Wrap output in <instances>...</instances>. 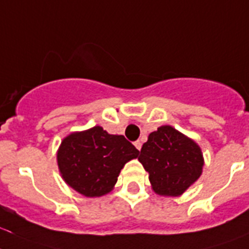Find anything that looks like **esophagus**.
I'll return each instance as SVG.
<instances>
[{
    "instance_id": "34e87169",
    "label": "esophagus",
    "mask_w": 249,
    "mask_h": 249,
    "mask_svg": "<svg viewBox=\"0 0 249 249\" xmlns=\"http://www.w3.org/2000/svg\"><path fill=\"white\" fill-rule=\"evenodd\" d=\"M135 146H136V149L137 150H141V146H142V142H141V141H140V140H137V141H135Z\"/></svg>"
}]
</instances>
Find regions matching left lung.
Masks as SVG:
<instances>
[{"label":"left lung","mask_w":249,"mask_h":249,"mask_svg":"<svg viewBox=\"0 0 249 249\" xmlns=\"http://www.w3.org/2000/svg\"><path fill=\"white\" fill-rule=\"evenodd\" d=\"M139 160L154 192L170 197L183 195L200 178L205 164L198 143L168 124L150 133Z\"/></svg>","instance_id":"obj_1"}]
</instances>
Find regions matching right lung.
Returning a JSON list of instances; mask_svg holds the SVG:
<instances>
[{
    "mask_svg": "<svg viewBox=\"0 0 249 249\" xmlns=\"http://www.w3.org/2000/svg\"><path fill=\"white\" fill-rule=\"evenodd\" d=\"M139 154L122 135L95 126L66 136L57 151V164L67 186L85 197H100L114 188L124 164Z\"/></svg>",
    "mask_w": 249,
    "mask_h": 249,
    "instance_id": "add662e5",
    "label": "right lung"
}]
</instances>
